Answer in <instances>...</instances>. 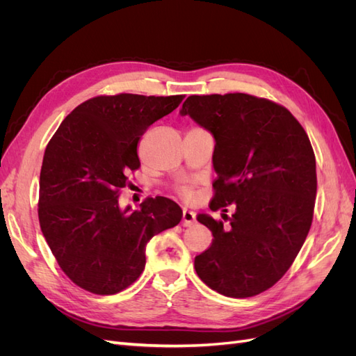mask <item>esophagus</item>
<instances>
[{
  "instance_id": "esophagus-1",
  "label": "esophagus",
  "mask_w": 356,
  "mask_h": 356,
  "mask_svg": "<svg viewBox=\"0 0 356 356\" xmlns=\"http://www.w3.org/2000/svg\"><path fill=\"white\" fill-rule=\"evenodd\" d=\"M195 221H196V213L193 212V211H188V209H184L182 211V225H184V227H190V225H193L195 224Z\"/></svg>"
}]
</instances>
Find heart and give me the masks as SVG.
<instances>
[{
  "mask_svg": "<svg viewBox=\"0 0 356 356\" xmlns=\"http://www.w3.org/2000/svg\"><path fill=\"white\" fill-rule=\"evenodd\" d=\"M182 193H184L186 196H190V195H191V190H190V187H188V186H186L184 188H182Z\"/></svg>",
  "mask_w": 356,
  "mask_h": 356,
  "instance_id": "heart-1",
  "label": "heart"
}]
</instances>
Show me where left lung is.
I'll return each instance as SVG.
<instances>
[{"label":"left lung","mask_w":356,"mask_h":356,"mask_svg":"<svg viewBox=\"0 0 356 356\" xmlns=\"http://www.w3.org/2000/svg\"><path fill=\"white\" fill-rule=\"evenodd\" d=\"M179 114L215 139L211 209L236 207L229 227L197 215L213 239L195 258L196 272L222 296L260 294L286 273L310 230L316 161L309 136L284 106L246 93L193 95Z\"/></svg>","instance_id":"obj_1"}]
</instances>
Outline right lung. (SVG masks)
Listing matches in <instances>:
<instances>
[{"instance_id":"right-lung-1","label":"right lung","mask_w":356,"mask_h":356,"mask_svg":"<svg viewBox=\"0 0 356 356\" xmlns=\"http://www.w3.org/2000/svg\"><path fill=\"white\" fill-rule=\"evenodd\" d=\"M175 96H96L67 115L50 139L40 174V227L71 281L93 294H117L145 267L153 236L175 227L182 211L168 197L120 208L118 190L139 168L138 143L174 111Z\"/></svg>"}]
</instances>
